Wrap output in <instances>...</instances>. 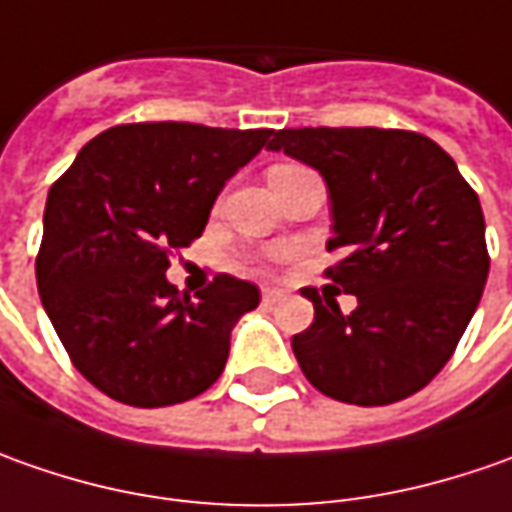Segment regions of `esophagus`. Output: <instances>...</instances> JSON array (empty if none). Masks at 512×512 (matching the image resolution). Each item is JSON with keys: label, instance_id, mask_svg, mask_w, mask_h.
<instances>
[{"label": "esophagus", "instance_id": "obj_1", "mask_svg": "<svg viewBox=\"0 0 512 512\" xmlns=\"http://www.w3.org/2000/svg\"><path fill=\"white\" fill-rule=\"evenodd\" d=\"M283 297H286V294H283L280 289H263V303H266V306H274V303H280Z\"/></svg>", "mask_w": 512, "mask_h": 512}]
</instances>
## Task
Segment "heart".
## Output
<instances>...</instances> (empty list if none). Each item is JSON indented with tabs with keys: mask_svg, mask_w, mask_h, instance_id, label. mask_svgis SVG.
Wrapping results in <instances>:
<instances>
[{
	"mask_svg": "<svg viewBox=\"0 0 512 512\" xmlns=\"http://www.w3.org/2000/svg\"><path fill=\"white\" fill-rule=\"evenodd\" d=\"M283 169H294V164H277V167L269 169V175H272V172H283Z\"/></svg>",
	"mask_w": 512,
	"mask_h": 512,
	"instance_id": "obj_1",
	"label": "heart"
}]
</instances>
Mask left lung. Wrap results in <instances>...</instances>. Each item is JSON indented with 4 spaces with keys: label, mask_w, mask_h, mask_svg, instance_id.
Here are the masks:
<instances>
[{
    "label": "left lung",
    "mask_w": 512,
    "mask_h": 512,
    "mask_svg": "<svg viewBox=\"0 0 512 512\" xmlns=\"http://www.w3.org/2000/svg\"><path fill=\"white\" fill-rule=\"evenodd\" d=\"M269 150L314 167L328 184L340 260L326 277L357 309L303 289L314 323L291 337L311 385L348 405H391L453 357L482 300L490 255L479 195L436 141L411 130L300 127ZM326 296V294H323Z\"/></svg>",
    "instance_id": "8db88e82"
}]
</instances>
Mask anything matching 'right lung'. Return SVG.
<instances>
[{
    "instance_id": "right-lung-1",
    "label": "right lung",
    "mask_w": 512,
    "mask_h": 512,
    "mask_svg": "<svg viewBox=\"0 0 512 512\" xmlns=\"http://www.w3.org/2000/svg\"><path fill=\"white\" fill-rule=\"evenodd\" d=\"M274 130L186 121L118 124L90 144L45 203L36 283L64 351L101 394L164 408L223 374L229 334L260 291L218 274L195 300L167 280L169 255L201 238L223 184Z\"/></svg>"
}]
</instances>
